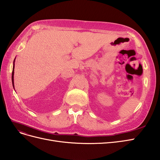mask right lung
<instances>
[{
  "label": "right lung",
  "instance_id": "obj_1",
  "mask_svg": "<svg viewBox=\"0 0 160 160\" xmlns=\"http://www.w3.org/2000/svg\"><path fill=\"white\" fill-rule=\"evenodd\" d=\"M14 65L13 66V69H12V85H13V88L14 87Z\"/></svg>",
  "mask_w": 160,
  "mask_h": 160
}]
</instances>
